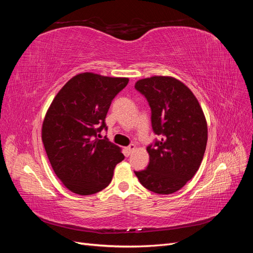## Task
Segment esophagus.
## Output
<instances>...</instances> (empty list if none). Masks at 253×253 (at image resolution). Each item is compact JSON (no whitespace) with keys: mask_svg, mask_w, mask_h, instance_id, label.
<instances>
[{"mask_svg":"<svg viewBox=\"0 0 253 253\" xmlns=\"http://www.w3.org/2000/svg\"><path fill=\"white\" fill-rule=\"evenodd\" d=\"M135 144L134 143H132V144H129L128 145V147L127 148H126V153H127V155H129V154H131V153L135 150Z\"/></svg>","mask_w":253,"mask_h":253,"instance_id":"34e87169","label":"esophagus"}]
</instances>
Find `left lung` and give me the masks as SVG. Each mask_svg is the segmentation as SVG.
<instances>
[{
  "mask_svg": "<svg viewBox=\"0 0 253 253\" xmlns=\"http://www.w3.org/2000/svg\"><path fill=\"white\" fill-rule=\"evenodd\" d=\"M135 88L147 99L153 132L159 136L147 147L148 167L135 174L152 192L174 193L202 164L208 139L205 115L192 91L172 77L141 79Z\"/></svg>",
  "mask_w": 253,
  "mask_h": 253,
  "instance_id": "8db88e82",
  "label": "left lung"
}]
</instances>
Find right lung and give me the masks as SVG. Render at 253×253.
<instances>
[{"instance_id": "obj_1", "label": "right lung", "mask_w": 253, "mask_h": 253, "mask_svg": "<svg viewBox=\"0 0 253 253\" xmlns=\"http://www.w3.org/2000/svg\"><path fill=\"white\" fill-rule=\"evenodd\" d=\"M128 83L83 73L60 89L45 116L42 140L53 172L79 195H90L110 185L115 166L125 159L117 145L99 133L108 131L105 117L113 99Z\"/></svg>"}]
</instances>
